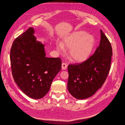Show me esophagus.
<instances>
[{"label": "esophagus", "instance_id": "1", "mask_svg": "<svg viewBox=\"0 0 125 125\" xmlns=\"http://www.w3.org/2000/svg\"><path fill=\"white\" fill-rule=\"evenodd\" d=\"M67 64L66 63H62V70H66V69L67 68Z\"/></svg>", "mask_w": 125, "mask_h": 125}]
</instances>
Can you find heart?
I'll return each mask as SVG.
<instances>
[{"label": "heart", "mask_w": 125, "mask_h": 125, "mask_svg": "<svg viewBox=\"0 0 125 125\" xmlns=\"http://www.w3.org/2000/svg\"><path fill=\"white\" fill-rule=\"evenodd\" d=\"M95 45V40L92 35H90L83 31H78L63 40V43L57 44V49L62 52L65 47L69 50V57L73 61L83 62L88 59L91 55Z\"/></svg>", "instance_id": "heart-1"}]
</instances>
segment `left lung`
<instances>
[{
    "label": "left lung",
    "instance_id": "left-lung-1",
    "mask_svg": "<svg viewBox=\"0 0 125 125\" xmlns=\"http://www.w3.org/2000/svg\"><path fill=\"white\" fill-rule=\"evenodd\" d=\"M99 46L95 53L81 63L68 66L67 89L77 99L89 98L102 86L111 68L112 46L107 37L100 30Z\"/></svg>",
    "mask_w": 125,
    "mask_h": 125
}]
</instances>
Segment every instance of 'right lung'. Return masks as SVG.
I'll return each instance as SVG.
<instances>
[{
  "label": "right lung",
  "mask_w": 125,
  "mask_h": 125,
  "mask_svg": "<svg viewBox=\"0 0 125 125\" xmlns=\"http://www.w3.org/2000/svg\"><path fill=\"white\" fill-rule=\"evenodd\" d=\"M31 27L14 41L10 51L12 76L20 89L38 99L47 94L61 69V59L45 57L44 45L36 41Z\"/></svg>",
  "instance_id": "right-lung-1"
}]
</instances>
